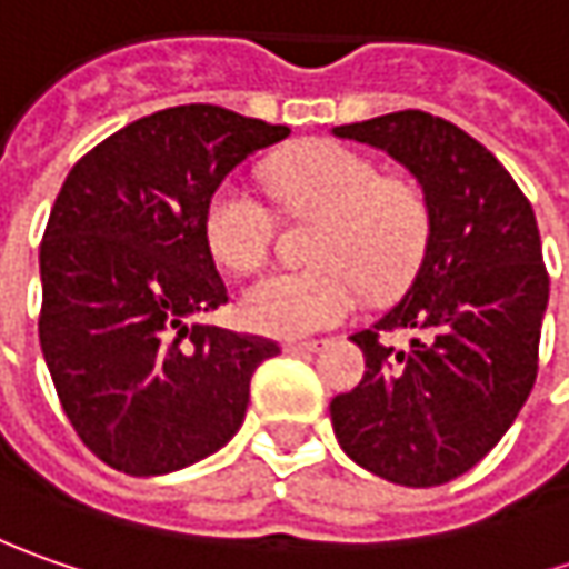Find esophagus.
Masks as SVG:
<instances>
[{
  "mask_svg": "<svg viewBox=\"0 0 569 569\" xmlns=\"http://www.w3.org/2000/svg\"><path fill=\"white\" fill-rule=\"evenodd\" d=\"M323 340H286L283 352H292V356H311V352H321Z\"/></svg>",
  "mask_w": 569,
  "mask_h": 569,
  "instance_id": "esophagus-1",
  "label": "esophagus"
}]
</instances>
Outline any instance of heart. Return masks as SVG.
<instances>
[{"label":"heart","instance_id":"obj_1","mask_svg":"<svg viewBox=\"0 0 569 569\" xmlns=\"http://www.w3.org/2000/svg\"><path fill=\"white\" fill-rule=\"evenodd\" d=\"M296 207L327 213L315 254L323 264L280 267L248 286L246 321L270 337H305L343 321L362 283L390 292L409 280L428 239V204L412 182L383 179L378 163L343 144H308L273 167ZM277 217L242 176L223 179L204 213L207 246L220 264L251 270L267 258Z\"/></svg>","mask_w":569,"mask_h":569}]
</instances>
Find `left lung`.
<instances>
[{
	"label": "left lung",
	"instance_id": "left-lung-1",
	"mask_svg": "<svg viewBox=\"0 0 569 569\" xmlns=\"http://www.w3.org/2000/svg\"><path fill=\"white\" fill-rule=\"evenodd\" d=\"M412 172L428 239L400 302L349 340L365 378L330 402L349 460L409 488L469 472L507 435L539 371L548 273L532 204L462 128L421 109L333 128ZM383 329H412L406 350Z\"/></svg>",
	"mask_w": 569,
	"mask_h": 569
}]
</instances>
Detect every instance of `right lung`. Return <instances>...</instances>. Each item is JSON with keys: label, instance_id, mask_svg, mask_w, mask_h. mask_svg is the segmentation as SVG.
I'll use <instances>...</instances> for the list:
<instances>
[{"label": "right lung", "instance_id": "obj_1", "mask_svg": "<svg viewBox=\"0 0 569 569\" xmlns=\"http://www.w3.org/2000/svg\"><path fill=\"white\" fill-rule=\"evenodd\" d=\"M232 109H160L81 157L40 246V349L78 438L126 476H167L232 441L254 368L280 346L191 323L229 299L210 194L283 141Z\"/></svg>", "mask_w": 569, "mask_h": 569}]
</instances>
